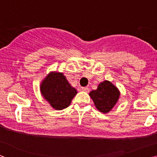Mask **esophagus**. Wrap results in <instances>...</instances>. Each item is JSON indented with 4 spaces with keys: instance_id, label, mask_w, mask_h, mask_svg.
<instances>
[{
    "instance_id": "1",
    "label": "esophagus",
    "mask_w": 157,
    "mask_h": 157,
    "mask_svg": "<svg viewBox=\"0 0 157 157\" xmlns=\"http://www.w3.org/2000/svg\"><path fill=\"white\" fill-rule=\"evenodd\" d=\"M81 89H82V91L86 92V93H89V91H90V89L88 88V87H82Z\"/></svg>"
}]
</instances>
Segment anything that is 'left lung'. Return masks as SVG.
<instances>
[{"label":"left lung","mask_w":157,"mask_h":157,"mask_svg":"<svg viewBox=\"0 0 157 157\" xmlns=\"http://www.w3.org/2000/svg\"><path fill=\"white\" fill-rule=\"evenodd\" d=\"M96 108L100 112L108 113L116 105L120 96L118 88L109 81H104L98 85L97 90L90 93Z\"/></svg>","instance_id":"left-lung-1"}]
</instances>
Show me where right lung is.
<instances>
[{
    "mask_svg": "<svg viewBox=\"0 0 157 157\" xmlns=\"http://www.w3.org/2000/svg\"><path fill=\"white\" fill-rule=\"evenodd\" d=\"M40 90L44 99L56 110L67 108L77 93L61 72H50L41 82Z\"/></svg>",
    "mask_w": 157,
    "mask_h": 157,
    "instance_id": "1",
    "label": "right lung"
}]
</instances>
